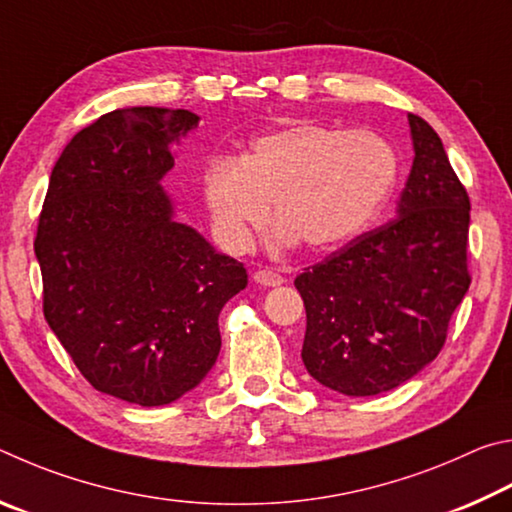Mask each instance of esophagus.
Returning a JSON list of instances; mask_svg holds the SVG:
<instances>
[{
    "label": "esophagus",
    "instance_id": "obj_1",
    "mask_svg": "<svg viewBox=\"0 0 512 512\" xmlns=\"http://www.w3.org/2000/svg\"><path fill=\"white\" fill-rule=\"evenodd\" d=\"M254 281L258 285H263V288H276V285H281L285 279H283L279 272H274V270H258L254 274Z\"/></svg>",
    "mask_w": 512,
    "mask_h": 512
}]
</instances>
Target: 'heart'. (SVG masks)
Listing matches in <instances>:
<instances>
[{
    "label": "heart",
    "mask_w": 512,
    "mask_h": 512,
    "mask_svg": "<svg viewBox=\"0 0 512 512\" xmlns=\"http://www.w3.org/2000/svg\"><path fill=\"white\" fill-rule=\"evenodd\" d=\"M396 179L398 155L380 134L297 121L256 137L238 159L211 157L200 184L215 236L231 251L249 247L270 200L281 242L333 249L369 227Z\"/></svg>",
    "instance_id": "obj_1"
}]
</instances>
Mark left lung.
Here are the masks:
<instances>
[{"label": "left lung", "instance_id": "8db88e82", "mask_svg": "<svg viewBox=\"0 0 512 512\" xmlns=\"http://www.w3.org/2000/svg\"><path fill=\"white\" fill-rule=\"evenodd\" d=\"M414 164L398 218L294 279L306 306L301 360L324 387L378 396L441 353L470 288V197L432 125L409 114Z\"/></svg>", "mask_w": 512, "mask_h": 512}]
</instances>
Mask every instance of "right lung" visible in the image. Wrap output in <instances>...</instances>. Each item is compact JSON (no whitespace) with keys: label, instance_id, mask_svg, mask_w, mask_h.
<instances>
[{"label":"right lung","instance_id":"add662e5","mask_svg":"<svg viewBox=\"0 0 512 512\" xmlns=\"http://www.w3.org/2000/svg\"><path fill=\"white\" fill-rule=\"evenodd\" d=\"M200 116L125 107L74 134L51 170L35 258L49 328L96 391L161 407L220 353L218 317L247 285L236 258L175 220L161 177Z\"/></svg>","mask_w":512,"mask_h":512}]
</instances>
